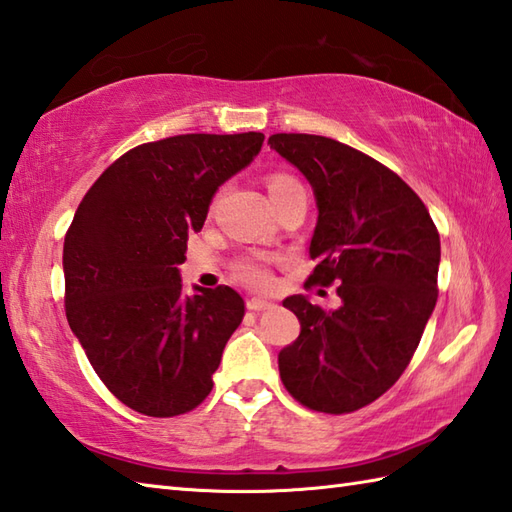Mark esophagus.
I'll use <instances>...</instances> for the list:
<instances>
[{
	"instance_id": "obj_1",
	"label": "esophagus",
	"mask_w": 512,
	"mask_h": 512,
	"mask_svg": "<svg viewBox=\"0 0 512 512\" xmlns=\"http://www.w3.org/2000/svg\"><path fill=\"white\" fill-rule=\"evenodd\" d=\"M246 307L251 312H264V310H272V307H275V303H270V301H264V299H248V303H246Z\"/></svg>"
}]
</instances>
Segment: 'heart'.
<instances>
[{"label":"heart","mask_w":512,"mask_h":512,"mask_svg":"<svg viewBox=\"0 0 512 512\" xmlns=\"http://www.w3.org/2000/svg\"><path fill=\"white\" fill-rule=\"evenodd\" d=\"M303 185L296 181L292 174L277 172L268 178V192L270 198H279L283 194L292 192V189H301ZM235 275L240 277L244 283L253 285V288H266L272 281L270 268L261 257H242L235 261Z\"/></svg>","instance_id":"b5f03b06"}]
</instances>
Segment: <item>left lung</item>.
<instances>
[{
  "label": "left lung",
  "instance_id": "1",
  "mask_svg": "<svg viewBox=\"0 0 512 512\" xmlns=\"http://www.w3.org/2000/svg\"><path fill=\"white\" fill-rule=\"evenodd\" d=\"M314 187L318 222L305 281L340 283L338 310L303 294L283 307L301 334L279 353L285 390L305 408L355 412L379 399L406 371L438 296L441 237L412 187L336 139L277 133L268 139Z\"/></svg>",
  "mask_w": 512,
  "mask_h": 512
}]
</instances>
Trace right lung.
I'll return each mask as SVG.
<instances>
[{
  "label": "right lung",
  "mask_w": 512,
  "mask_h": 512,
  "mask_svg": "<svg viewBox=\"0 0 512 512\" xmlns=\"http://www.w3.org/2000/svg\"><path fill=\"white\" fill-rule=\"evenodd\" d=\"M261 133L176 135L122 154L82 198L65 246V312L102 384L146 417H178L213 388L244 318L229 285L185 294L178 266L216 189Z\"/></svg>",
  "instance_id": "add662e5"
}]
</instances>
